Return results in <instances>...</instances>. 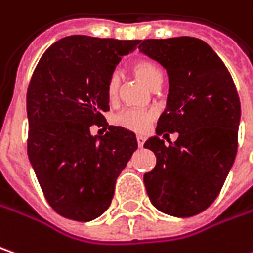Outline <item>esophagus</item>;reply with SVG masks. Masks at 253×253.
Here are the masks:
<instances>
[{
    "label": "esophagus",
    "instance_id": "34e87169",
    "mask_svg": "<svg viewBox=\"0 0 253 253\" xmlns=\"http://www.w3.org/2000/svg\"><path fill=\"white\" fill-rule=\"evenodd\" d=\"M136 142H138V146H139V148H142L144 144H145V138H144L142 135H138V136H136Z\"/></svg>",
    "mask_w": 253,
    "mask_h": 253
}]
</instances>
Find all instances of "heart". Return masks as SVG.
Segmentation results:
<instances>
[{"instance_id":"obj_1","label":"heart","mask_w":253,"mask_h":253,"mask_svg":"<svg viewBox=\"0 0 253 253\" xmlns=\"http://www.w3.org/2000/svg\"><path fill=\"white\" fill-rule=\"evenodd\" d=\"M133 75L145 84L148 88L151 89H157L161 83H162V74L158 67L148 61V59H139L136 62H133L132 67ZM121 85V77L118 72L111 74V77L108 78L107 83V96L109 101H115L118 98ZM154 120V114L148 112V111H138V109H128L118 114L115 117L114 122L117 125H120L125 129H129L133 132H144L148 129L149 124Z\"/></svg>"}]
</instances>
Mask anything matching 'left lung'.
Instances as JSON below:
<instances>
[{
    "instance_id": "obj_1",
    "label": "left lung",
    "mask_w": 253,
    "mask_h": 253,
    "mask_svg": "<svg viewBox=\"0 0 253 253\" xmlns=\"http://www.w3.org/2000/svg\"><path fill=\"white\" fill-rule=\"evenodd\" d=\"M139 51L168 74L169 94L157 135L144 148L157 165L144 175L155 208L178 218L205 211L221 192L238 149L241 102L225 64L207 42L192 37L144 40ZM178 132L165 146L159 136Z\"/></svg>"
}]
</instances>
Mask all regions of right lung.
<instances>
[{"mask_svg": "<svg viewBox=\"0 0 253 253\" xmlns=\"http://www.w3.org/2000/svg\"><path fill=\"white\" fill-rule=\"evenodd\" d=\"M139 42L65 37L45 51L32 74L28 158L48 204L64 218L88 222L101 216L138 148L135 133L108 125L102 114L109 111L108 78ZM92 125L108 126V132L94 137Z\"/></svg>", "mask_w": 253, "mask_h": 253, "instance_id": "add662e5", "label": "right lung"}]
</instances>
